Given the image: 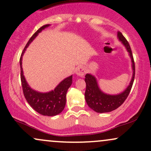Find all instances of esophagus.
<instances>
[{
    "label": "esophagus",
    "instance_id": "obj_1",
    "mask_svg": "<svg viewBox=\"0 0 151 151\" xmlns=\"http://www.w3.org/2000/svg\"><path fill=\"white\" fill-rule=\"evenodd\" d=\"M75 72L77 76L83 77L86 73V69L84 68V67H83V66H79V67H77Z\"/></svg>",
    "mask_w": 151,
    "mask_h": 151
}]
</instances>
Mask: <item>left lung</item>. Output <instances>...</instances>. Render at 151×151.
Wrapping results in <instances>:
<instances>
[{
  "mask_svg": "<svg viewBox=\"0 0 151 151\" xmlns=\"http://www.w3.org/2000/svg\"><path fill=\"white\" fill-rule=\"evenodd\" d=\"M117 37L119 40L126 47V50L129 52L130 58H131V66H132L133 70L132 78L130 81L129 85L123 92L118 93V94L112 95L103 92L100 89L99 86L98 85L97 80L94 76L91 74H86L85 79H84L86 82V91L84 96H85L86 104L92 110L97 113H107V112H111L119 108L125 101L126 98L129 96L131 88H132L133 81H134L135 64L131 47H130L128 41L126 40V39L124 37L121 32H118Z\"/></svg>",
  "mask_w": 151,
  "mask_h": 151,
  "instance_id": "left-lung-1",
  "label": "left lung"
}]
</instances>
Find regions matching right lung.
<instances>
[{"instance_id": "obj_1", "label": "right lung", "mask_w": 151, "mask_h": 151, "mask_svg": "<svg viewBox=\"0 0 151 151\" xmlns=\"http://www.w3.org/2000/svg\"><path fill=\"white\" fill-rule=\"evenodd\" d=\"M50 25V24H48V25L42 26L30 37L22 52L20 59V65L22 91H23L24 96L27 101L37 113L42 114L43 116H53L61 113L65 109L66 104V94H67V90L70 87L72 83V75L63 79L54 90L45 93L39 92L32 89L27 84L23 74L22 67V56L27 47L33 41L35 38L37 37L40 32H42V30L49 27Z\"/></svg>"}]
</instances>
